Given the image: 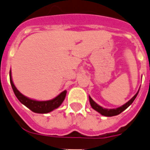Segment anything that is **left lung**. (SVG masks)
<instances>
[{
  "label": "left lung",
  "mask_w": 150,
  "mask_h": 150,
  "mask_svg": "<svg viewBox=\"0 0 150 150\" xmlns=\"http://www.w3.org/2000/svg\"><path fill=\"white\" fill-rule=\"evenodd\" d=\"M139 91L137 92L136 95H135L133 97H132L131 99H130L129 102L126 103V104H124L123 105H122L121 107H119L117 109H104L103 107H101L100 105H98V104H96L95 103L94 101L92 100V98H91L89 96V102L90 104H91V106L92 107V109H95L96 111H97L98 112H99L100 114H102L103 115H105V116H114V115H117L119 114L122 112H123L125 109H126L130 105L132 104L133 103V101L135 100V98H136V96L138 95Z\"/></svg>",
  "instance_id": "8db88e82"
}]
</instances>
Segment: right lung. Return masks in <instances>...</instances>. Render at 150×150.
<instances>
[{"mask_svg": "<svg viewBox=\"0 0 150 150\" xmlns=\"http://www.w3.org/2000/svg\"><path fill=\"white\" fill-rule=\"evenodd\" d=\"M10 81H11V87L13 88V91H14V94H15L18 100L20 101L23 105H24L25 106L28 107L29 109H31L32 112L36 113H47L52 112L54 109H57L63 103L67 93V91L65 90V91L62 92L60 95H58L57 97L49 101L33 100L31 98H27L26 96H23L16 88L14 83H13V81H12L11 71H10Z\"/></svg>", "mask_w": 150, "mask_h": 150, "instance_id": "1", "label": "right lung"}]
</instances>
